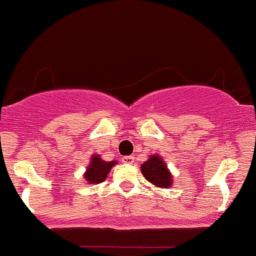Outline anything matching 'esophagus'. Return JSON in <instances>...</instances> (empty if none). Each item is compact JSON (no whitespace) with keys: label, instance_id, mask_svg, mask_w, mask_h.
Masks as SVG:
<instances>
[{"label":"esophagus","instance_id":"obj_1","mask_svg":"<svg viewBox=\"0 0 256 256\" xmlns=\"http://www.w3.org/2000/svg\"><path fill=\"white\" fill-rule=\"evenodd\" d=\"M122 162L124 164H134L135 162V158L132 156H125L122 157Z\"/></svg>","mask_w":256,"mask_h":256}]
</instances>
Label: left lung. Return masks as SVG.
<instances>
[{"mask_svg":"<svg viewBox=\"0 0 256 256\" xmlns=\"http://www.w3.org/2000/svg\"><path fill=\"white\" fill-rule=\"evenodd\" d=\"M141 172L144 177L156 187L170 188L174 184V176L160 154H151L148 160L141 164Z\"/></svg>","mask_w":256,"mask_h":256,"instance_id":"8db88e82","label":"left lung"}]
</instances>
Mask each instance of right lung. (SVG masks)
<instances>
[{
  "mask_svg": "<svg viewBox=\"0 0 256 256\" xmlns=\"http://www.w3.org/2000/svg\"><path fill=\"white\" fill-rule=\"evenodd\" d=\"M116 164H118L116 160L104 161L99 154H94L90 157L89 164L84 174V180H86L88 184H98V183L104 182Z\"/></svg>",
  "mask_w": 256,
  "mask_h": 256,
  "instance_id": "obj_1",
  "label": "right lung"
}]
</instances>
